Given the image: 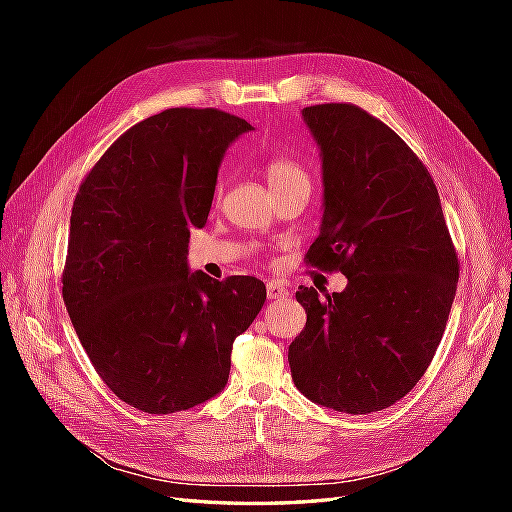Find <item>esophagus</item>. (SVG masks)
Here are the masks:
<instances>
[{"label": "esophagus", "mask_w": 512, "mask_h": 512, "mask_svg": "<svg viewBox=\"0 0 512 512\" xmlns=\"http://www.w3.org/2000/svg\"><path fill=\"white\" fill-rule=\"evenodd\" d=\"M267 297L269 299H284V297H288V288L280 282L271 280V282H267Z\"/></svg>", "instance_id": "1"}]
</instances>
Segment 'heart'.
<instances>
[{
    "mask_svg": "<svg viewBox=\"0 0 512 512\" xmlns=\"http://www.w3.org/2000/svg\"><path fill=\"white\" fill-rule=\"evenodd\" d=\"M265 175L273 192L280 188H288V185H294V183L309 185L307 170L297 160L286 158V156H277L269 160L265 166Z\"/></svg>",
    "mask_w": 512,
    "mask_h": 512,
    "instance_id": "1",
    "label": "heart"
}]
</instances>
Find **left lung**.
<instances>
[{"label": "left lung", "instance_id": "8db88e82", "mask_svg": "<svg viewBox=\"0 0 512 512\" xmlns=\"http://www.w3.org/2000/svg\"><path fill=\"white\" fill-rule=\"evenodd\" d=\"M322 158V224L307 262L348 286H301L305 329L288 348L314 404L369 414L408 395L429 367L455 299L459 262L438 188L401 138L354 104L303 108Z\"/></svg>", "mask_w": 512, "mask_h": 512}]
</instances>
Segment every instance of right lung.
I'll return each instance as SVG.
<instances>
[{
    "mask_svg": "<svg viewBox=\"0 0 512 512\" xmlns=\"http://www.w3.org/2000/svg\"><path fill=\"white\" fill-rule=\"evenodd\" d=\"M254 130L215 108H168L106 149L74 198L64 303L98 376L149 414L224 391L230 352L265 305L256 277L190 271L230 143Z\"/></svg>",
    "mask_w": 512,
    "mask_h": 512,
    "instance_id": "right-lung-1",
    "label": "right lung"
}]
</instances>
